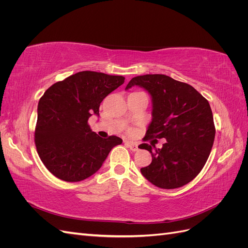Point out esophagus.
Returning a JSON list of instances; mask_svg holds the SVG:
<instances>
[{"mask_svg": "<svg viewBox=\"0 0 248 248\" xmlns=\"http://www.w3.org/2000/svg\"><path fill=\"white\" fill-rule=\"evenodd\" d=\"M125 144H126V146L128 147V148L131 150V151H133V152H136V151H138V150H139L138 144H136V142L129 141V140H126V141H125Z\"/></svg>", "mask_w": 248, "mask_h": 248, "instance_id": "1", "label": "esophagus"}]
</instances>
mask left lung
<instances>
[{"instance_id":"obj_1","label":"left lung","mask_w":248,"mask_h":248,"mask_svg":"<svg viewBox=\"0 0 248 248\" xmlns=\"http://www.w3.org/2000/svg\"><path fill=\"white\" fill-rule=\"evenodd\" d=\"M134 86L145 89L152 100V121L144 140H167L161 149H156L153 141L140 145L152 155L150 166L140 169L141 175L163 189L189 183L204 168L214 142L208 100L190 85L164 74L133 78L125 90Z\"/></svg>"}]
</instances>
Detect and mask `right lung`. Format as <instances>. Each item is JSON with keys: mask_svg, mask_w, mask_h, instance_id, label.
Here are the masks:
<instances>
[{"mask_svg": "<svg viewBox=\"0 0 248 248\" xmlns=\"http://www.w3.org/2000/svg\"><path fill=\"white\" fill-rule=\"evenodd\" d=\"M124 77L80 71L49 87L37 108L35 145L44 166L57 178L78 182L94 175L110 150L122 144L102 139L90 128L102 100L124 84Z\"/></svg>", "mask_w": 248, "mask_h": 248, "instance_id": "1", "label": "right lung"}]
</instances>
